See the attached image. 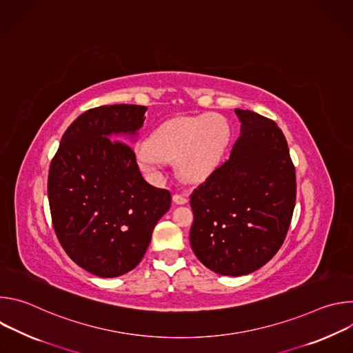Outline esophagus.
I'll return each instance as SVG.
<instances>
[{
	"mask_svg": "<svg viewBox=\"0 0 353 353\" xmlns=\"http://www.w3.org/2000/svg\"><path fill=\"white\" fill-rule=\"evenodd\" d=\"M173 201L176 204H179V205H183V204H185L187 201H188V198H187V195L185 194H173Z\"/></svg>",
	"mask_w": 353,
	"mask_h": 353,
	"instance_id": "1",
	"label": "esophagus"
}]
</instances>
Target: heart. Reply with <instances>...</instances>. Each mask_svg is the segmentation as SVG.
<instances>
[{
  "label": "heart",
  "mask_w": 353,
  "mask_h": 353,
  "mask_svg": "<svg viewBox=\"0 0 353 353\" xmlns=\"http://www.w3.org/2000/svg\"><path fill=\"white\" fill-rule=\"evenodd\" d=\"M230 137L226 120L218 114L180 116L163 123L138 148V161L150 174L165 162H174L188 181L207 179L219 165Z\"/></svg>",
  "instance_id": "heart-1"
}]
</instances>
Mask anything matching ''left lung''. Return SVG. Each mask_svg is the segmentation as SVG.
Here are the masks:
<instances>
[{"instance_id":"obj_1","label":"left lung","mask_w":353,"mask_h":353,"mask_svg":"<svg viewBox=\"0 0 353 353\" xmlns=\"http://www.w3.org/2000/svg\"><path fill=\"white\" fill-rule=\"evenodd\" d=\"M241 127L229 159L191 194L190 244L211 271L240 276L281 248L294 210L296 173L275 121L236 109Z\"/></svg>"}]
</instances>
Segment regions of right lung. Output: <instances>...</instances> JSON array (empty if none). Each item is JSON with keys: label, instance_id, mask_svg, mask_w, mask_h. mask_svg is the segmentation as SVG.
Returning <instances> with one entry per match:
<instances>
[{"label": "right lung", "instance_id": "add662e5", "mask_svg": "<svg viewBox=\"0 0 353 353\" xmlns=\"http://www.w3.org/2000/svg\"><path fill=\"white\" fill-rule=\"evenodd\" d=\"M145 112L137 105L86 110L67 128L50 163L47 194L60 244L100 278L134 270L170 208V192L145 181L131 145L122 142H131Z\"/></svg>", "mask_w": 353, "mask_h": 353}]
</instances>
